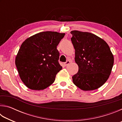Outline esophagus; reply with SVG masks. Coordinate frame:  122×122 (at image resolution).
<instances>
[{
  "label": "esophagus",
  "instance_id": "34e87169",
  "mask_svg": "<svg viewBox=\"0 0 122 122\" xmlns=\"http://www.w3.org/2000/svg\"><path fill=\"white\" fill-rule=\"evenodd\" d=\"M70 62H70L69 60H68V61H66V62L64 63V65H65V66H68V65H69V64L70 63Z\"/></svg>",
  "mask_w": 122,
  "mask_h": 122
}]
</instances>
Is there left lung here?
Segmentation results:
<instances>
[{
	"instance_id": "left-lung-1",
	"label": "left lung",
	"mask_w": 122,
	"mask_h": 122,
	"mask_svg": "<svg viewBox=\"0 0 122 122\" xmlns=\"http://www.w3.org/2000/svg\"><path fill=\"white\" fill-rule=\"evenodd\" d=\"M71 41L75 50L78 71L72 76L74 84L84 91L101 87L110 75L114 59L110 47L94 34L73 30Z\"/></svg>"
}]
</instances>
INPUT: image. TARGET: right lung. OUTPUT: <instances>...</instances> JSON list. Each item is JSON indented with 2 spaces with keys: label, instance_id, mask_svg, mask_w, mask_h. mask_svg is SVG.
<instances>
[{
  "label": "right lung",
  "instance_id": "add662e5",
  "mask_svg": "<svg viewBox=\"0 0 122 122\" xmlns=\"http://www.w3.org/2000/svg\"><path fill=\"white\" fill-rule=\"evenodd\" d=\"M65 33L46 31L36 34L22 43L15 58L20 77L28 88L43 90L51 86L62 68L57 46Z\"/></svg>",
  "mask_w": 122,
  "mask_h": 122
}]
</instances>
